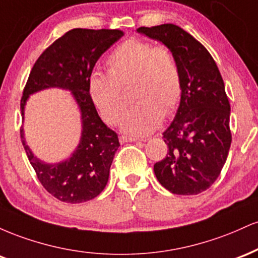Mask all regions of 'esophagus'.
<instances>
[{
    "label": "esophagus",
    "instance_id": "1",
    "mask_svg": "<svg viewBox=\"0 0 258 258\" xmlns=\"http://www.w3.org/2000/svg\"><path fill=\"white\" fill-rule=\"evenodd\" d=\"M136 141H138V139L133 137H127V136H120L121 143H126V142H136Z\"/></svg>",
    "mask_w": 258,
    "mask_h": 258
}]
</instances>
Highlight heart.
Listing matches in <instances>:
<instances>
[{
	"mask_svg": "<svg viewBox=\"0 0 258 258\" xmlns=\"http://www.w3.org/2000/svg\"><path fill=\"white\" fill-rule=\"evenodd\" d=\"M109 73L94 72L88 79V94L102 116L119 122L125 100L122 87L134 82L139 102L122 117V130L135 136L152 133L164 115L173 111L182 97V73L173 52L164 44L131 38L114 49L106 60Z\"/></svg>",
	"mask_w": 258,
	"mask_h": 258,
	"instance_id": "b5f03b06",
	"label": "heart"
}]
</instances>
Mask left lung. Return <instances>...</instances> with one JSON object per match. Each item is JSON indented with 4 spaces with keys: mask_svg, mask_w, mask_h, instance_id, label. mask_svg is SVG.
I'll return each mask as SVG.
<instances>
[{
    "mask_svg": "<svg viewBox=\"0 0 258 258\" xmlns=\"http://www.w3.org/2000/svg\"><path fill=\"white\" fill-rule=\"evenodd\" d=\"M137 31L167 46L182 73L178 110L162 133L168 150L154 165V172L171 193H203L220 176L232 143L223 79L209 51L179 26H142Z\"/></svg>",
    "mask_w": 258,
    "mask_h": 258,
    "instance_id": "8db88e82",
    "label": "left lung"
}]
</instances>
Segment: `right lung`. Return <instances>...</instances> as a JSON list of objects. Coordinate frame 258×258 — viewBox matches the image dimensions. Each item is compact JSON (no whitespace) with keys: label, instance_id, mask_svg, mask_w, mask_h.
Here are the masks:
<instances>
[{"label":"right lung","instance_id":"right-lung-1","mask_svg":"<svg viewBox=\"0 0 258 258\" xmlns=\"http://www.w3.org/2000/svg\"><path fill=\"white\" fill-rule=\"evenodd\" d=\"M123 36L121 30L73 29L55 40L32 67L26 82L20 111L24 120L26 100L30 94L46 88L72 92L81 112L80 143L70 158L46 164L32 154L20 128L26 155L41 184L63 203L80 204L92 200L105 188L115 153L120 143L116 132L99 117L88 94V79L100 55Z\"/></svg>","mask_w":258,"mask_h":258}]
</instances>
